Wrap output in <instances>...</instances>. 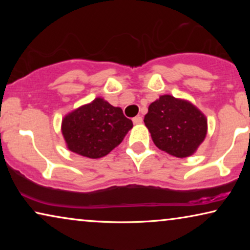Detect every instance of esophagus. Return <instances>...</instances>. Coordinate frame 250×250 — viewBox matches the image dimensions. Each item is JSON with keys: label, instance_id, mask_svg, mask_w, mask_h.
<instances>
[{"label": "esophagus", "instance_id": "1", "mask_svg": "<svg viewBox=\"0 0 250 250\" xmlns=\"http://www.w3.org/2000/svg\"><path fill=\"white\" fill-rule=\"evenodd\" d=\"M142 121H143V119H142L141 116H136V117L133 118V123H134V124H141Z\"/></svg>", "mask_w": 250, "mask_h": 250}]
</instances>
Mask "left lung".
Here are the masks:
<instances>
[{"label":"left lung","mask_w":250,"mask_h":250,"mask_svg":"<svg viewBox=\"0 0 250 250\" xmlns=\"http://www.w3.org/2000/svg\"><path fill=\"white\" fill-rule=\"evenodd\" d=\"M145 124L160 150L184 158L196 151L207 133L205 116L190 102L162 95L149 105Z\"/></svg>","instance_id":"1"}]
</instances>
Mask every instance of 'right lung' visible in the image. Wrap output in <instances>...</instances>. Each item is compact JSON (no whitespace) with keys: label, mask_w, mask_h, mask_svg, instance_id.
<instances>
[{"label":"right lung","mask_w":250,"mask_h":250,"mask_svg":"<svg viewBox=\"0 0 250 250\" xmlns=\"http://www.w3.org/2000/svg\"><path fill=\"white\" fill-rule=\"evenodd\" d=\"M132 126L121 108L97 98L67 115L61 129L70 151L95 159L117 146Z\"/></svg>","instance_id":"1"}]
</instances>
